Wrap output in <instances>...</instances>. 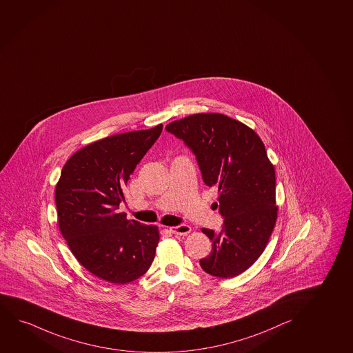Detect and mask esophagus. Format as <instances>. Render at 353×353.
Wrapping results in <instances>:
<instances>
[{"label": "esophagus", "mask_w": 353, "mask_h": 353, "mask_svg": "<svg viewBox=\"0 0 353 353\" xmlns=\"http://www.w3.org/2000/svg\"><path fill=\"white\" fill-rule=\"evenodd\" d=\"M170 230L175 235H188L191 232V227L186 225V224H181V225H176V227H170Z\"/></svg>", "instance_id": "1"}]
</instances>
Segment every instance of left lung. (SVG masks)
<instances>
[{
    "mask_svg": "<svg viewBox=\"0 0 353 353\" xmlns=\"http://www.w3.org/2000/svg\"><path fill=\"white\" fill-rule=\"evenodd\" d=\"M165 130L183 139L196 155L204 183L219 190L223 228L201 229L212 241L201 268L214 277H236L263 254L277 222L276 173L263 141L221 113L185 117Z\"/></svg>",
    "mask_w": 353,
    "mask_h": 353,
    "instance_id": "obj_1",
    "label": "left lung"
}]
</instances>
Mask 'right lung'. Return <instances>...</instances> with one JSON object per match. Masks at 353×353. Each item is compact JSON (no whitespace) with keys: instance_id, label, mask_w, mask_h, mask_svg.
<instances>
[{"instance_id":"right-lung-1","label":"right lung","mask_w":353,"mask_h":353,"mask_svg":"<svg viewBox=\"0 0 353 353\" xmlns=\"http://www.w3.org/2000/svg\"><path fill=\"white\" fill-rule=\"evenodd\" d=\"M161 132L159 124L90 143L65 162L56 185L59 230L72 254L112 284L142 277L155 258L159 228L130 221L118 209L130 175Z\"/></svg>"}]
</instances>
